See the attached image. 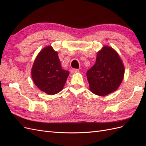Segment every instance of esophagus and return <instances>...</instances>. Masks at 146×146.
<instances>
[{
  "label": "esophagus",
  "mask_w": 146,
  "mask_h": 146,
  "mask_svg": "<svg viewBox=\"0 0 146 146\" xmlns=\"http://www.w3.org/2000/svg\"><path fill=\"white\" fill-rule=\"evenodd\" d=\"M78 72H79V70L78 69H72L71 70V73L72 74H74V73Z\"/></svg>",
  "instance_id": "34e87169"
}]
</instances>
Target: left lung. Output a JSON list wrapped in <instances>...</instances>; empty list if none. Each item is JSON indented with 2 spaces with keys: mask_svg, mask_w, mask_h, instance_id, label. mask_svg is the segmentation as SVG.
Instances as JSON below:
<instances>
[{
  "mask_svg": "<svg viewBox=\"0 0 146 146\" xmlns=\"http://www.w3.org/2000/svg\"><path fill=\"white\" fill-rule=\"evenodd\" d=\"M123 75L124 67L120 57L113 48L108 46L98 53L96 63L86 72L90 91L100 96L116 91Z\"/></svg>",
  "mask_w": 146,
  "mask_h": 146,
  "instance_id": "8db88e82",
  "label": "left lung"
}]
</instances>
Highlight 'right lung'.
Returning a JSON list of instances; mask_svg holds the SVG:
<instances>
[{"instance_id":"obj_1","label":"right lung","mask_w":146,"mask_h":146,"mask_svg":"<svg viewBox=\"0 0 146 146\" xmlns=\"http://www.w3.org/2000/svg\"><path fill=\"white\" fill-rule=\"evenodd\" d=\"M69 74L62 69L58 56L51 46L39 53L32 69V77L36 86L46 93L53 95L63 88Z\"/></svg>"}]
</instances>
